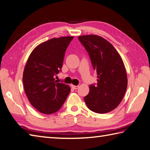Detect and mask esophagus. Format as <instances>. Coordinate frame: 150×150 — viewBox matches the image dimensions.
Masks as SVG:
<instances>
[{"instance_id":"34e87169","label":"esophagus","mask_w":150,"mask_h":150,"mask_svg":"<svg viewBox=\"0 0 150 150\" xmlns=\"http://www.w3.org/2000/svg\"><path fill=\"white\" fill-rule=\"evenodd\" d=\"M71 88L75 89V90H77V89L79 88V86H74V85H71Z\"/></svg>"}]
</instances>
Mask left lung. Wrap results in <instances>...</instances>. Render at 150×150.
Returning <instances> with one entry per match:
<instances>
[{
  "mask_svg": "<svg viewBox=\"0 0 150 150\" xmlns=\"http://www.w3.org/2000/svg\"><path fill=\"white\" fill-rule=\"evenodd\" d=\"M97 73V84L90 86L84 99L93 112L106 113L119 106L126 93L128 79L121 57L112 44L96 35L79 36Z\"/></svg>",
  "mask_w": 150,
  "mask_h": 150,
  "instance_id": "8db88e82",
  "label": "left lung"
}]
</instances>
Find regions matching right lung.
<instances>
[{"label":"right lung","mask_w":150,"mask_h":150,"mask_svg":"<svg viewBox=\"0 0 150 150\" xmlns=\"http://www.w3.org/2000/svg\"><path fill=\"white\" fill-rule=\"evenodd\" d=\"M73 37L54 38L38 45L31 53L23 72L24 91L31 104L39 112L59 111L69 95L68 85L55 81L61 71L66 50Z\"/></svg>","instance_id":"obj_1"}]
</instances>
